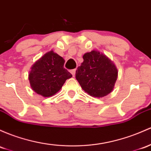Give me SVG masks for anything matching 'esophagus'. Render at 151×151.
<instances>
[{
    "label": "esophagus",
    "mask_w": 151,
    "mask_h": 151,
    "mask_svg": "<svg viewBox=\"0 0 151 151\" xmlns=\"http://www.w3.org/2000/svg\"><path fill=\"white\" fill-rule=\"evenodd\" d=\"M71 73H72V74L73 77H74V76H75L76 69H72V70H71Z\"/></svg>",
    "instance_id": "34e87169"
}]
</instances>
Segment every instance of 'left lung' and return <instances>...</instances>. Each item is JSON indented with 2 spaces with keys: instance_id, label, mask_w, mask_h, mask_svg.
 Masks as SVG:
<instances>
[{
  "instance_id": "obj_1",
  "label": "left lung",
  "mask_w": 151,
  "mask_h": 151,
  "mask_svg": "<svg viewBox=\"0 0 151 151\" xmlns=\"http://www.w3.org/2000/svg\"><path fill=\"white\" fill-rule=\"evenodd\" d=\"M83 59L76 71V79L82 89L97 98L110 94L118 73L113 62L105 54L94 50L84 54Z\"/></svg>"
}]
</instances>
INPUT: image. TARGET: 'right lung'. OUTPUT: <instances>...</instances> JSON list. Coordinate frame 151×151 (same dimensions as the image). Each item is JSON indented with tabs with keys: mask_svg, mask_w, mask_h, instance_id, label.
I'll return each instance as SVG.
<instances>
[{
	"mask_svg": "<svg viewBox=\"0 0 151 151\" xmlns=\"http://www.w3.org/2000/svg\"><path fill=\"white\" fill-rule=\"evenodd\" d=\"M62 57L50 51L33 64L29 72L30 84L34 92L43 97H51L60 90L63 84L72 77L64 64Z\"/></svg>",
	"mask_w": 151,
	"mask_h": 151,
	"instance_id": "1",
	"label": "right lung"
}]
</instances>
